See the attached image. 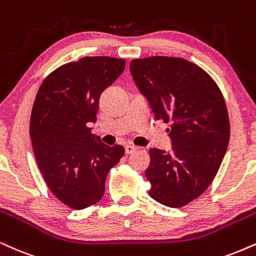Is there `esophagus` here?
<instances>
[{"mask_svg":"<svg viewBox=\"0 0 256 256\" xmlns=\"http://www.w3.org/2000/svg\"><path fill=\"white\" fill-rule=\"evenodd\" d=\"M137 150L136 146H125V154L126 155H130V154H134Z\"/></svg>","mask_w":256,"mask_h":256,"instance_id":"obj_1","label":"esophagus"}]
</instances>
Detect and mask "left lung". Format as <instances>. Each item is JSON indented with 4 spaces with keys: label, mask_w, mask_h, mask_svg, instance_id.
<instances>
[{
    "label": "left lung",
    "mask_w": 256,
    "mask_h": 256,
    "mask_svg": "<svg viewBox=\"0 0 256 256\" xmlns=\"http://www.w3.org/2000/svg\"><path fill=\"white\" fill-rule=\"evenodd\" d=\"M130 72L155 119L170 124V152L149 150V196L181 208L205 192L220 167L230 138L226 101L211 76L184 58L134 60Z\"/></svg>",
    "instance_id": "1"
}]
</instances>
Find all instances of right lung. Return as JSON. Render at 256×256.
I'll list each match as a JSON object with an SVG mask.
<instances>
[{
    "label": "right lung",
    "instance_id": "add662e5",
    "mask_svg": "<svg viewBox=\"0 0 256 256\" xmlns=\"http://www.w3.org/2000/svg\"><path fill=\"white\" fill-rule=\"evenodd\" d=\"M125 69V60L83 57L52 72L42 81L30 122L33 152L46 184L75 210L102 198L110 169L124 156L92 134L101 94Z\"/></svg>",
    "mask_w": 256,
    "mask_h": 256
}]
</instances>
